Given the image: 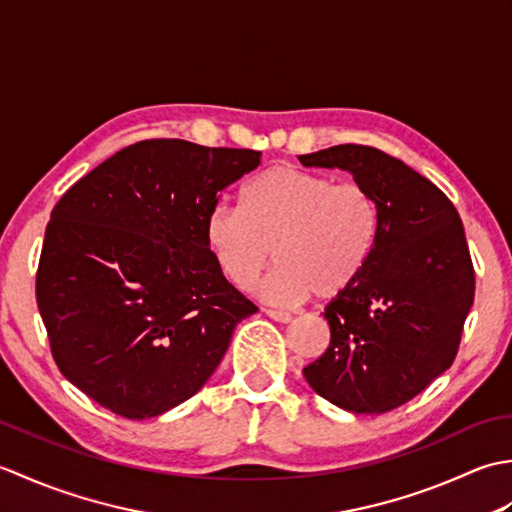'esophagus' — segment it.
Listing matches in <instances>:
<instances>
[{
	"mask_svg": "<svg viewBox=\"0 0 512 512\" xmlns=\"http://www.w3.org/2000/svg\"><path fill=\"white\" fill-rule=\"evenodd\" d=\"M266 314L273 321H279V323H290L292 321V314L290 312H284V310H266Z\"/></svg>",
	"mask_w": 512,
	"mask_h": 512,
	"instance_id": "obj_1",
	"label": "esophagus"
}]
</instances>
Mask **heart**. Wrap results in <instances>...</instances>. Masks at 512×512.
Listing matches in <instances>:
<instances>
[{
    "mask_svg": "<svg viewBox=\"0 0 512 512\" xmlns=\"http://www.w3.org/2000/svg\"><path fill=\"white\" fill-rule=\"evenodd\" d=\"M378 235L380 209L365 184L288 165L257 173L239 209L217 204L204 224L215 264L237 290L253 288L275 259L262 292L277 306L341 297L372 262Z\"/></svg>",
    "mask_w": 512,
    "mask_h": 512,
    "instance_id": "heart-1",
    "label": "heart"
}]
</instances>
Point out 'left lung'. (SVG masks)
Here are the masks:
<instances>
[{
    "mask_svg": "<svg viewBox=\"0 0 512 512\" xmlns=\"http://www.w3.org/2000/svg\"><path fill=\"white\" fill-rule=\"evenodd\" d=\"M347 169L374 193L380 235L363 277L325 308L330 347L303 367L310 387L352 413L405 405L458 356L475 268L453 202L405 162L367 145L299 156Z\"/></svg>",
    "mask_w": 512,
    "mask_h": 512,
    "instance_id": "left-lung-1",
    "label": "left lung"
}]
</instances>
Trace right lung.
Returning <instances> with one entry per match:
<instances>
[{
  "label": "right lung",
  "instance_id": "right-lung-1",
  "mask_svg": "<svg viewBox=\"0 0 512 512\" xmlns=\"http://www.w3.org/2000/svg\"><path fill=\"white\" fill-rule=\"evenodd\" d=\"M259 151L151 138L101 162L54 204L37 306L61 374L129 420L209 380L235 325L257 312L220 273L206 215Z\"/></svg>",
  "mask_w": 512,
  "mask_h": 512
}]
</instances>
